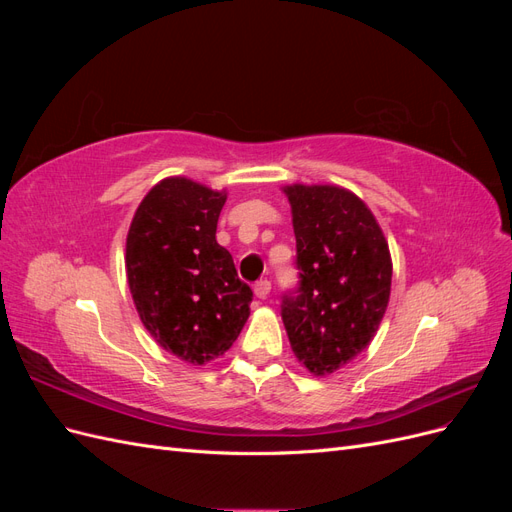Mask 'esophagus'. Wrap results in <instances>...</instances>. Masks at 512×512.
Returning a JSON list of instances; mask_svg holds the SVG:
<instances>
[{"instance_id":"1","label":"esophagus","mask_w":512,"mask_h":512,"mask_svg":"<svg viewBox=\"0 0 512 512\" xmlns=\"http://www.w3.org/2000/svg\"><path fill=\"white\" fill-rule=\"evenodd\" d=\"M269 292H271V282L269 280H260V282L254 284V294L258 299H267Z\"/></svg>"}]
</instances>
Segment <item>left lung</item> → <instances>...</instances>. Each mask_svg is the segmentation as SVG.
Instances as JSON below:
<instances>
[{
  "label": "left lung",
  "instance_id": "left-lung-1",
  "mask_svg": "<svg viewBox=\"0 0 512 512\" xmlns=\"http://www.w3.org/2000/svg\"><path fill=\"white\" fill-rule=\"evenodd\" d=\"M297 239L301 286L282 320L297 361L329 376L376 337L391 299L393 260L376 215L331 183L284 185Z\"/></svg>",
  "mask_w": 512,
  "mask_h": 512
}]
</instances>
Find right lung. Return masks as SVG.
Masks as SVG:
<instances>
[{"label": "right lung", "mask_w": 512, "mask_h": 512, "mask_svg": "<svg viewBox=\"0 0 512 512\" xmlns=\"http://www.w3.org/2000/svg\"><path fill=\"white\" fill-rule=\"evenodd\" d=\"M226 190L166 177L138 205L126 237V275L143 327L177 359L222 356L250 318L252 288L215 241Z\"/></svg>", "instance_id": "1"}]
</instances>
